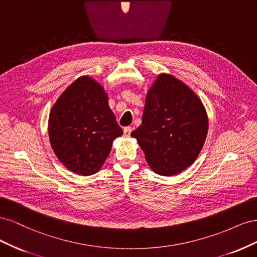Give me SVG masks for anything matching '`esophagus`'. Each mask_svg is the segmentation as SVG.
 Returning a JSON list of instances; mask_svg holds the SVG:
<instances>
[{
    "mask_svg": "<svg viewBox=\"0 0 257 257\" xmlns=\"http://www.w3.org/2000/svg\"><path fill=\"white\" fill-rule=\"evenodd\" d=\"M123 132H124V136H125V137H130V136H131V133H132V127H131V126L124 127Z\"/></svg>",
    "mask_w": 257,
    "mask_h": 257,
    "instance_id": "1",
    "label": "esophagus"
}]
</instances>
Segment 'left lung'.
<instances>
[{
  "mask_svg": "<svg viewBox=\"0 0 257 257\" xmlns=\"http://www.w3.org/2000/svg\"><path fill=\"white\" fill-rule=\"evenodd\" d=\"M207 132V113L197 95L175 77L162 74L147 94L142 125L131 135L153 172L174 176L197 159Z\"/></svg>",
  "mask_w": 257,
  "mask_h": 257,
  "instance_id": "1",
  "label": "left lung"
}]
</instances>
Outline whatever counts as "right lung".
Wrapping results in <instances>:
<instances>
[{"label": "right lung", "instance_id": "1", "mask_svg": "<svg viewBox=\"0 0 257 257\" xmlns=\"http://www.w3.org/2000/svg\"><path fill=\"white\" fill-rule=\"evenodd\" d=\"M48 133L58 159L72 172L89 176L102 167L113 139L123 131L108 106L102 85L83 76L53 105Z\"/></svg>", "mask_w": 257, "mask_h": 257}]
</instances>
